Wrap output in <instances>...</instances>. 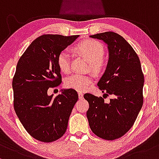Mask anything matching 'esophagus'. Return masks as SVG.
<instances>
[{
  "instance_id": "esophagus-1",
  "label": "esophagus",
  "mask_w": 159,
  "mask_h": 159,
  "mask_svg": "<svg viewBox=\"0 0 159 159\" xmlns=\"http://www.w3.org/2000/svg\"><path fill=\"white\" fill-rule=\"evenodd\" d=\"M78 95H79V98H80V99H83V92H78Z\"/></svg>"
}]
</instances>
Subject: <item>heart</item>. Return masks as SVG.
Segmentation results:
<instances>
[{
    "instance_id": "heart-1",
    "label": "heart",
    "mask_w": 159,
    "mask_h": 159,
    "mask_svg": "<svg viewBox=\"0 0 159 159\" xmlns=\"http://www.w3.org/2000/svg\"><path fill=\"white\" fill-rule=\"evenodd\" d=\"M81 55L88 60L89 66L92 70L99 72L105 65L103 58L104 48L99 41L94 40H86L76 44L75 46ZM57 64L61 71L67 73L70 69V54L67 49H64L58 54ZM92 74H74L67 76L65 80V85L67 88L73 89L76 91H85L89 88L93 82Z\"/></svg>"
}]
</instances>
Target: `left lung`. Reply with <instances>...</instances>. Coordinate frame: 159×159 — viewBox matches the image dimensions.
I'll return each instance as SVG.
<instances>
[{
    "instance_id": "1",
    "label": "left lung",
    "mask_w": 159,
    "mask_h": 159,
    "mask_svg": "<svg viewBox=\"0 0 159 159\" xmlns=\"http://www.w3.org/2000/svg\"><path fill=\"white\" fill-rule=\"evenodd\" d=\"M90 37L107 45V65L98 86L106 95L113 94V98L106 103L103 96L85 94L89 103L87 119L94 134L113 140L129 131L141 110L144 76L137 53L122 36L107 31Z\"/></svg>"
}]
</instances>
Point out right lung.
<instances>
[{
	"mask_svg": "<svg viewBox=\"0 0 159 159\" xmlns=\"http://www.w3.org/2000/svg\"><path fill=\"white\" fill-rule=\"evenodd\" d=\"M78 37L42 35L31 43L18 61L12 80L14 110L23 127L37 140L53 142L67 130L77 92L62 89L61 94L53 97L47 91L61 83L57 58Z\"/></svg>",
	"mask_w": 159,
	"mask_h": 159,
	"instance_id": "1",
	"label": "right lung"
}]
</instances>
